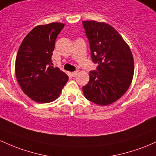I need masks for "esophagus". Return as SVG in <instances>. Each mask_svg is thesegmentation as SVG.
<instances>
[{
  "label": "esophagus",
  "instance_id": "obj_1",
  "mask_svg": "<svg viewBox=\"0 0 156 156\" xmlns=\"http://www.w3.org/2000/svg\"><path fill=\"white\" fill-rule=\"evenodd\" d=\"M77 73H78V71H73V72L71 73V75H72L73 76H75L76 75H77Z\"/></svg>",
  "mask_w": 156,
  "mask_h": 156
}]
</instances>
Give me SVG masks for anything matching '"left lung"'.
Listing matches in <instances>:
<instances>
[{
	"label": "left lung",
	"mask_w": 156,
	"mask_h": 156,
	"mask_svg": "<svg viewBox=\"0 0 156 156\" xmlns=\"http://www.w3.org/2000/svg\"><path fill=\"white\" fill-rule=\"evenodd\" d=\"M91 58L98 63L90 71V80L83 91L89 101L108 105L118 100L130 87L134 60L130 47L113 27L103 22L83 21Z\"/></svg>",
	"instance_id": "obj_1"
}]
</instances>
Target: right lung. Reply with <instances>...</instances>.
I'll return each mask as SVG.
<instances>
[{
  "instance_id": "right-lung-1",
  "label": "right lung",
  "mask_w": 156,
  "mask_h": 156,
  "mask_svg": "<svg viewBox=\"0 0 156 156\" xmlns=\"http://www.w3.org/2000/svg\"><path fill=\"white\" fill-rule=\"evenodd\" d=\"M65 25L51 23L34 27L23 40L15 60V74L26 95L38 103L59 97L69 76L54 68L51 56L55 40Z\"/></svg>"
}]
</instances>
